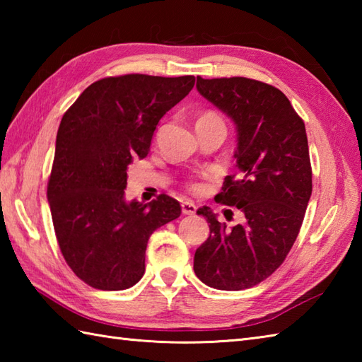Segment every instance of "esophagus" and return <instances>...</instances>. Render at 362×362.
<instances>
[{"mask_svg":"<svg viewBox=\"0 0 362 362\" xmlns=\"http://www.w3.org/2000/svg\"><path fill=\"white\" fill-rule=\"evenodd\" d=\"M196 210H197V206L191 201H183L182 202V213L183 214H194Z\"/></svg>","mask_w":362,"mask_h":362,"instance_id":"esophagus-1","label":"esophagus"}]
</instances>
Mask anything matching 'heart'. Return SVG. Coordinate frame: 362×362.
<instances>
[{
	"instance_id": "1",
	"label": "heart",
	"mask_w": 362,
	"mask_h": 362,
	"mask_svg": "<svg viewBox=\"0 0 362 362\" xmlns=\"http://www.w3.org/2000/svg\"><path fill=\"white\" fill-rule=\"evenodd\" d=\"M205 121H222V119H221L219 115H216L214 112H205L197 118V122H205ZM188 187H189V189H193V191L201 189V185H199V183H194V182L189 183Z\"/></svg>"
}]
</instances>
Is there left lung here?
Returning <instances> with one entry per match:
<instances>
[{
	"instance_id": "8db88e82",
	"label": "left lung",
	"mask_w": 362,
	"mask_h": 362,
	"mask_svg": "<svg viewBox=\"0 0 362 362\" xmlns=\"http://www.w3.org/2000/svg\"><path fill=\"white\" fill-rule=\"evenodd\" d=\"M197 91L236 124L240 174L227 175L218 201L245 222L227 227L209 206L210 236L194 253V272L210 288L241 291L272 275L302 227L313 191L305 122L279 88L247 78L202 79Z\"/></svg>"
}]
</instances>
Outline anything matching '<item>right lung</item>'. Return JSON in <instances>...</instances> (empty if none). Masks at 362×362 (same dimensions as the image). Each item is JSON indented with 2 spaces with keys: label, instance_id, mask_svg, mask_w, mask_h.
Instances as JSON below:
<instances>
[{
  "label": "right lung",
  "instance_id": "1",
  "mask_svg": "<svg viewBox=\"0 0 362 362\" xmlns=\"http://www.w3.org/2000/svg\"><path fill=\"white\" fill-rule=\"evenodd\" d=\"M194 81L148 74L99 79L60 121L48 201L60 252L88 286H134L144 274L149 236L180 216L175 199L126 202L124 188L132 158L148 156L158 121Z\"/></svg>",
  "mask_w": 362,
  "mask_h": 362
}]
</instances>
